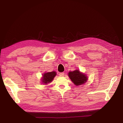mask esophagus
<instances>
[{
	"label": "esophagus",
	"instance_id": "obj_1",
	"mask_svg": "<svg viewBox=\"0 0 123 123\" xmlns=\"http://www.w3.org/2000/svg\"><path fill=\"white\" fill-rule=\"evenodd\" d=\"M59 76H64L65 73H64V72L59 73Z\"/></svg>",
	"mask_w": 123,
	"mask_h": 123
}]
</instances>
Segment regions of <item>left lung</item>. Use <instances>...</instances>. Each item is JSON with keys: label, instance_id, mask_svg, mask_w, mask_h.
I'll list each match as a JSON object with an SVG mask.
<instances>
[{"label": "left lung", "instance_id": "left-lung-1", "mask_svg": "<svg viewBox=\"0 0 123 123\" xmlns=\"http://www.w3.org/2000/svg\"><path fill=\"white\" fill-rule=\"evenodd\" d=\"M68 75L71 80L76 86L84 84L88 80L86 75L80 73L79 70H75L74 71L69 72Z\"/></svg>", "mask_w": 123, "mask_h": 123}]
</instances>
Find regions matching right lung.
Returning a JSON list of instances; mask_svg holds the SVG:
<instances>
[{
  "label": "right lung",
  "instance_id": "right-lung-1",
  "mask_svg": "<svg viewBox=\"0 0 123 123\" xmlns=\"http://www.w3.org/2000/svg\"><path fill=\"white\" fill-rule=\"evenodd\" d=\"M56 75V73L54 71L44 73L42 79L43 83H44V84H47L48 83L51 82Z\"/></svg>",
  "mask_w": 123,
  "mask_h": 123
}]
</instances>
